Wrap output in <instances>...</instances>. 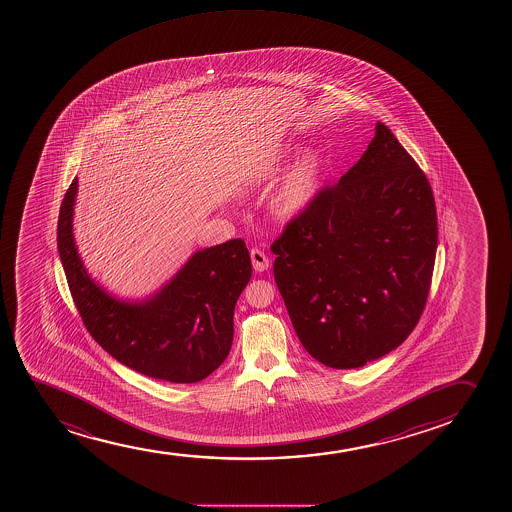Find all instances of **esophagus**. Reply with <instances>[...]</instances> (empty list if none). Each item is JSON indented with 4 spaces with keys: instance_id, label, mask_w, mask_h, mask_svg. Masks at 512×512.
<instances>
[{
    "instance_id": "34e87169",
    "label": "esophagus",
    "mask_w": 512,
    "mask_h": 512,
    "mask_svg": "<svg viewBox=\"0 0 512 512\" xmlns=\"http://www.w3.org/2000/svg\"><path fill=\"white\" fill-rule=\"evenodd\" d=\"M250 257H252L253 269L257 270V272H264V270L269 269V257H267L262 250H259V248H252Z\"/></svg>"
}]
</instances>
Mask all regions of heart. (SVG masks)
I'll list each match as a JSON object with an SVG mask.
<instances>
[{
  "label": "heart",
  "instance_id": "1",
  "mask_svg": "<svg viewBox=\"0 0 512 512\" xmlns=\"http://www.w3.org/2000/svg\"><path fill=\"white\" fill-rule=\"evenodd\" d=\"M293 151H296V148L291 146L289 153ZM323 172L325 160L322 153L318 150L306 151L277 184L270 199L274 211L284 219H293L305 213L320 190Z\"/></svg>",
  "mask_w": 512,
  "mask_h": 512
}]
</instances>
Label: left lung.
<instances>
[{"label": "left lung", "instance_id": "left-lung-1", "mask_svg": "<svg viewBox=\"0 0 512 512\" xmlns=\"http://www.w3.org/2000/svg\"><path fill=\"white\" fill-rule=\"evenodd\" d=\"M431 185L376 122L361 160L289 221L274 277L298 339L328 368H361L407 339L436 260Z\"/></svg>", "mask_w": 512, "mask_h": 512}]
</instances>
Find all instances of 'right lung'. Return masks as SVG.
<instances>
[{"label":"right lung","mask_w":512,"mask_h":512,"mask_svg":"<svg viewBox=\"0 0 512 512\" xmlns=\"http://www.w3.org/2000/svg\"><path fill=\"white\" fill-rule=\"evenodd\" d=\"M78 178L58 221V250L69 291L88 332L117 361L170 383H197L223 364L233 344V313L252 277L245 242L197 250L177 274L143 299L100 286L81 260L73 233Z\"/></svg>","instance_id":"add662e5"}]
</instances>
